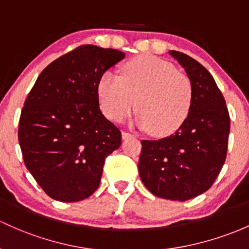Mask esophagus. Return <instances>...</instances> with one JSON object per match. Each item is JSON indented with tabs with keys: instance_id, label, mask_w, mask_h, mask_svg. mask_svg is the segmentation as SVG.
Here are the masks:
<instances>
[{
	"instance_id": "34e87169",
	"label": "esophagus",
	"mask_w": 249,
	"mask_h": 249,
	"mask_svg": "<svg viewBox=\"0 0 249 249\" xmlns=\"http://www.w3.org/2000/svg\"><path fill=\"white\" fill-rule=\"evenodd\" d=\"M132 134H130V133H128V132H122V139H124V140H125V139H128V138H132Z\"/></svg>"
}]
</instances>
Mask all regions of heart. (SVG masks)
<instances>
[{"label": "heart", "mask_w": 249, "mask_h": 249, "mask_svg": "<svg viewBox=\"0 0 249 249\" xmlns=\"http://www.w3.org/2000/svg\"><path fill=\"white\" fill-rule=\"evenodd\" d=\"M97 92L109 119L124 121L138 104L136 124L158 136L171 135L184 124L194 98L189 77L176 71L172 64L151 55L127 61L120 76L106 72Z\"/></svg>", "instance_id": "b5f03b06"}]
</instances>
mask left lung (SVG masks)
Returning a JSON list of instances; mask_svg holds the SVG:
<instances>
[{
  "label": "left lung",
  "mask_w": 249,
  "mask_h": 249,
  "mask_svg": "<svg viewBox=\"0 0 249 249\" xmlns=\"http://www.w3.org/2000/svg\"><path fill=\"white\" fill-rule=\"evenodd\" d=\"M168 54L192 83L191 109L175 134L141 141L139 173L154 196L183 202L209 190L217 178L226 160L231 120L210 72L184 53Z\"/></svg>",
  "instance_id": "1"
}]
</instances>
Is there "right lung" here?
<instances>
[{
  "mask_svg": "<svg viewBox=\"0 0 249 249\" xmlns=\"http://www.w3.org/2000/svg\"><path fill=\"white\" fill-rule=\"evenodd\" d=\"M124 53L83 45L40 73L18 124L23 161L51 198L78 202L98 188L121 132L100 109L97 85Z\"/></svg>",
  "mask_w": 249,
  "mask_h": 249,
  "instance_id": "obj_1",
  "label": "right lung"
}]
</instances>
